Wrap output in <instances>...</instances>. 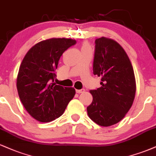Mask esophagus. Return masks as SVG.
<instances>
[{
    "instance_id": "34e87169",
    "label": "esophagus",
    "mask_w": 156,
    "mask_h": 156,
    "mask_svg": "<svg viewBox=\"0 0 156 156\" xmlns=\"http://www.w3.org/2000/svg\"><path fill=\"white\" fill-rule=\"evenodd\" d=\"M76 93H82L85 92V89H81V90H76Z\"/></svg>"
}]
</instances>
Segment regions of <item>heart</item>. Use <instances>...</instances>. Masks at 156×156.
I'll return each instance as SVG.
<instances>
[{"instance_id":"heart-1","label":"heart","mask_w":156,"mask_h":156,"mask_svg":"<svg viewBox=\"0 0 156 156\" xmlns=\"http://www.w3.org/2000/svg\"><path fill=\"white\" fill-rule=\"evenodd\" d=\"M90 45L87 42H83L82 44V49H90Z\"/></svg>"}]
</instances>
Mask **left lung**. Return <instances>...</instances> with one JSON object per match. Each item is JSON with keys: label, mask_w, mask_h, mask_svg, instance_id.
Masks as SVG:
<instances>
[{"label": "left lung", "mask_w": 156, "mask_h": 156, "mask_svg": "<svg viewBox=\"0 0 156 156\" xmlns=\"http://www.w3.org/2000/svg\"><path fill=\"white\" fill-rule=\"evenodd\" d=\"M95 43L93 74L101 76V87L90 90L93 101L87 111L93 122L107 127L120 122L131 109L136 80L129 56L118 42L101 37Z\"/></svg>", "instance_id": "8db88e82"}]
</instances>
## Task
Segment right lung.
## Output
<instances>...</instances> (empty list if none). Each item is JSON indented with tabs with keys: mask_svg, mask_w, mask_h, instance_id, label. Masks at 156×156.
<instances>
[{
	"mask_svg": "<svg viewBox=\"0 0 156 156\" xmlns=\"http://www.w3.org/2000/svg\"><path fill=\"white\" fill-rule=\"evenodd\" d=\"M76 40L52 38L36 44L24 57L20 66L16 88L24 107L39 122L52 121L63 115L74 98L75 90L54 82L58 61Z\"/></svg>",
	"mask_w": 156,
	"mask_h": 156,
	"instance_id": "right-lung-1",
	"label": "right lung"
}]
</instances>
